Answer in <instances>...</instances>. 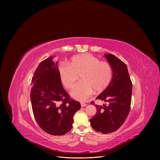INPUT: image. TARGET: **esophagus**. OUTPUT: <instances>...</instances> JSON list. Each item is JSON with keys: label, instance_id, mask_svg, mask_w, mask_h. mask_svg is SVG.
Returning a JSON list of instances; mask_svg holds the SVG:
<instances>
[{"label": "esophagus", "instance_id": "34e87169", "mask_svg": "<svg viewBox=\"0 0 160 160\" xmlns=\"http://www.w3.org/2000/svg\"><path fill=\"white\" fill-rule=\"evenodd\" d=\"M85 106H87V104H86L85 103H84V102H81V106H82V107H85Z\"/></svg>", "mask_w": 160, "mask_h": 160}]
</instances>
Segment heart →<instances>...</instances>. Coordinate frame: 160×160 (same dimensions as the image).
<instances>
[{
  "instance_id": "heart-1",
  "label": "heart",
  "mask_w": 160,
  "mask_h": 160,
  "mask_svg": "<svg viewBox=\"0 0 160 160\" xmlns=\"http://www.w3.org/2000/svg\"><path fill=\"white\" fill-rule=\"evenodd\" d=\"M61 81L67 89L73 88L80 75L81 82L71 92L77 100H87L94 92L104 90L111 82L112 70L110 64L100 60L88 53L73 56L69 64L61 63L59 66Z\"/></svg>"
}]
</instances>
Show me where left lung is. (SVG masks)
I'll return each mask as SVG.
<instances>
[{"label":"left lung","mask_w":160,"mask_h":160,"mask_svg":"<svg viewBox=\"0 0 160 160\" xmlns=\"http://www.w3.org/2000/svg\"><path fill=\"white\" fill-rule=\"evenodd\" d=\"M112 69V78L106 88L96 98L107 104L98 106L96 115L90 120L92 127L102 133L117 130L125 122L130 109L132 83L127 65L115 56L105 54ZM94 104V102H91Z\"/></svg>","instance_id":"obj_1"}]
</instances>
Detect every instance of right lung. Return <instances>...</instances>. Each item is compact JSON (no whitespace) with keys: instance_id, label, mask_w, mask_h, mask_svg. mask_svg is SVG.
Here are the masks:
<instances>
[{"instance_id":"add662e5","label":"right lung","mask_w":160,"mask_h":160,"mask_svg":"<svg viewBox=\"0 0 160 160\" xmlns=\"http://www.w3.org/2000/svg\"><path fill=\"white\" fill-rule=\"evenodd\" d=\"M30 99L33 113L39 127L52 135L69 132L74 114L80 109L78 101L71 98L63 88L57 62L49 57L43 60L32 80Z\"/></svg>"}]
</instances>
